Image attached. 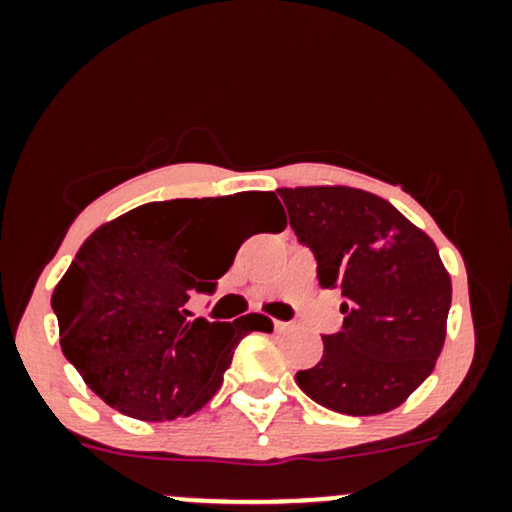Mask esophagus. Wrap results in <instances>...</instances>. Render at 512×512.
Instances as JSON below:
<instances>
[{"mask_svg":"<svg viewBox=\"0 0 512 512\" xmlns=\"http://www.w3.org/2000/svg\"><path fill=\"white\" fill-rule=\"evenodd\" d=\"M274 330H276V332H284V330H289V322L274 320Z\"/></svg>","mask_w":512,"mask_h":512,"instance_id":"obj_1","label":"esophagus"}]
</instances>
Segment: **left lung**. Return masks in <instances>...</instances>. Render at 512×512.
<instances>
[{"instance_id": "obj_1", "label": "left lung", "mask_w": 512, "mask_h": 512, "mask_svg": "<svg viewBox=\"0 0 512 512\" xmlns=\"http://www.w3.org/2000/svg\"><path fill=\"white\" fill-rule=\"evenodd\" d=\"M291 228L313 250L322 289L344 296V327L325 334L296 383L322 407L373 416L407 402L436 368L452 284L421 228L373 192L346 185L281 187Z\"/></svg>"}]
</instances>
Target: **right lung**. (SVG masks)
<instances>
[{
    "label": "right lung",
    "instance_id": "add662e5",
    "mask_svg": "<svg viewBox=\"0 0 512 512\" xmlns=\"http://www.w3.org/2000/svg\"><path fill=\"white\" fill-rule=\"evenodd\" d=\"M248 207L267 211L272 231L286 228L274 192H240L142 204L84 240L52 308L64 356L105 404L139 421L195 414L221 387L240 339L274 330L260 313L207 322L187 310L238 252L208 255L216 228Z\"/></svg>",
    "mask_w": 512,
    "mask_h": 512
}]
</instances>
